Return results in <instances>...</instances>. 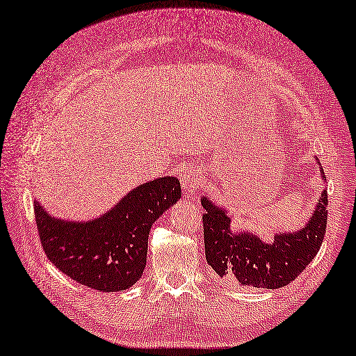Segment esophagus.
Returning a JSON list of instances; mask_svg holds the SVG:
<instances>
[{
	"label": "esophagus",
	"mask_w": 356,
	"mask_h": 356,
	"mask_svg": "<svg viewBox=\"0 0 356 356\" xmlns=\"http://www.w3.org/2000/svg\"><path fill=\"white\" fill-rule=\"evenodd\" d=\"M181 184L188 199H193L196 190L201 186V172L196 168H187L181 173Z\"/></svg>",
	"instance_id": "1"
}]
</instances>
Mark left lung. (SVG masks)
<instances>
[{
	"label": "left lung",
	"instance_id": "8db88e82",
	"mask_svg": "<svg viewBox=\"0 0 356 356\" xmlns=\"http://www.w3.org/2000/svg\"><path fill=\"white\" fill-rule=\"evenodd\" d=\"M320 173L326 179L322 168ZM201 204L205 208V258L222 280H234L248 287L281 289L298 278L322 246L327 219L326 190H322L302 228L276 232L268 243L252 229L232 228V214L208 196L201 197Z\"/></svg>",
	"mask_w": 356,
	"mask_h": 356
}]
</instances>
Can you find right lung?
Listing matches in <instances>:
<instances>
[{
    "label": "right lung",
    "mask_w": 356,
    "mask_h": 356,
    "mask_svg": "<svg viewBox=\"0 0 356 356\" xmlns=\"http://www.w3.org/2000/svg\"><path fill=\"white\" fill-rule=\"evenodd\" d=\"M181 197L177 177L134 187L89 220L56 218L34 199L39 237L49 261L67 278L99 291H122L142 278L152 223Z\"/></svg>",
    "instance_id": "obj_1"
}]
</instances>
